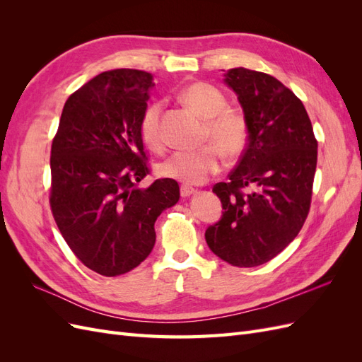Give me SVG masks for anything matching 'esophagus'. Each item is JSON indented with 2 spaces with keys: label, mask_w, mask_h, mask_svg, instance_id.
Listing matches in <instances>:
<instances>
[{
  "label": "esophagus",
  "mask_w": 362,
  "mask_h": 362,
  "mask_svg": "<svg viewBox=\"0 0 362 362\" xmlns=\"http://www.w3.org/2000/svg\"><path fill=\"white\" fill-rule=\"evenodd\" d=\"M180 192H181V196H182V198H189V196H192L196 190H194L193 187H190V185H181Z\"/></svg>",
  "instance_id": "1"
}]
</instances>
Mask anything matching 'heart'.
I'll return each instance as SVG.
<instances>
[{
  "label": "heart",
  "mask_w": 362,
  "mask_h": 362,
  "mask_svg": "<svg viewBox=\"0 0 362 362\" xmlns=\"http://www.w3.org/2000/svg\"><path fill=\"white\" fill-rule=\"evenodd\" d=\"M181 100L205 119V140L214 145L173 152L160 164L158 170L164 178L184 184H204L222 169L223 158L219 147L228 157H237L245 151L249 137L247 122L242 113L228 108L226 96L208 83L184 87ZM160 119L161 103L149 104L140 119V136L152 151L163 148Z\"/></svg>",
  "instance_id": "1"
}]
</instances>
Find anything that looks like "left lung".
Masks as SVG:
<instances>
[{
  "label": "left lung",
  "instance_id": "obj_1",
  "mask_svg": "<svg viewBox=\"0 0 362 362\" xmlns=\"http://www.w3.org/2000/svg\"><path fill=\"white\" fill-rule=\"evenodd\" d=\"M225 83L237 93L249 137L229 181L213 187L223 213L205 240L229 264L255 267L286 249L306 221L317 140L302 101L275 76L234 68Z\"/></svg>",
  "mask_w": 362,
  "mask_h": 362
}]
</instances>
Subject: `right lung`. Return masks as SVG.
Segmentation results:
<instances>
[{
  "label": "right lung",
  "mask_w": 362,
  "mask_h": 362,
  "mask_svg": "<svg viewBox=\"0 0 362 362\" xmlns=\"http://www.w3.org/2000/svg\"><path fill=\"white\" fill-rule=\"evenodd\" d=\"M152 75L113 69L64 103L51 146L49 205L60 233L86 267L119 276L146 259L154 223L180 199L175 180L139 182L149 173L140 119Z\"/></svg>",
  "instance_id": "1"
}]
</instances>
